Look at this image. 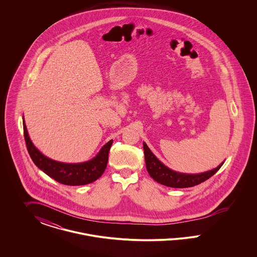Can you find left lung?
I'll return each mask as SVG.
<instances>
[{
	"label": "left lung",
	"mask_w": 257,
	"mask_h": 257,
	"mask_svg": "<svg viewBox=\"0 0 257 257\" xmlns=\"http://www.w3.org/2000/svg\"><path fill=\"white\" fill-rule=\"evenodd\" d=\"M144 151L146 165L149 175L158 183L171 188H189L202 183L219 171L223 164L222 162L219 167L211 171L196 174H187L172 171L166 167L151 152L146 143H144Z\"/></svg>",
	"instance_id": "8db88e82"
}]
</instances>
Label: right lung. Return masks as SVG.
I'll return each instance as SVG.
<instances>
[{"instance_id":"1","label":"right lung","mask_w":257,"mask_h":257,"mask_svg":"<svg viewBox=\"0 0 257 257\" xmlns=\"http://www.w3.org/2000/svg\"><path fill=\"white\" fill-rule=\"evenodd\" d=\"M25 142L28 152L39 170L45 172L59 183L68 186H81L94 182L106 170L112 140L101 148L93 159L84 163L67 164L47 158L32 143L23 120Z\"/></svg>"}]
</instances>
